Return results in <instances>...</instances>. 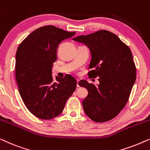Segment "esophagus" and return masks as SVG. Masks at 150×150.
<instances>
[{
    "label": "esophagus",
    "instance_id": "34e87169",
    "mask_svg": "<svg viewBox=\"0 0 150 150\" xmlns=\"http://www.w3.org/2000/svg\"><path fill=\"white\" fill-rule=\"evenodd\" d=\"M77 87H80V85H79V80H77Z\"/></svg>",
    "mask_w": 150,
    "mask_h": 150
}]
</instances>
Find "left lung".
<instances>
[{"mask_svg":"<svg viewBox=\"0 0 150 150\" xmlns=\"http://www.w3.org/2000/svg\"><path fill=\"white\" fill-rule=\"evenodd\" d=\"M73 40L89 48L91 71L88 75L99 78L97 86L85 80L79 82L80 86L88 91L82 102L84 111L95 122L111 120L126 106L136 81L132 52L116 35L106 30L80 35Z\"/></svg>","mask_w":150,"mask_h":150,"instance_id":"obj_1","label":"left lung"}]
</instances>
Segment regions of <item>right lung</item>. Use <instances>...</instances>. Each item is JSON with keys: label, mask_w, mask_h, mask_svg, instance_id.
<instances>
[{"label": "right lung", "mask_w": 150, "mask_h": 150, "mask_svg": "<svg viewBox=\"0 0 150 150\" xmlns=\"http://www.w3.org/2000/svg\"><path fill=\"white\" fill-rule=\"evenodd\" d=\"M76 32L48 25L35 30L18 46L16 79L22 100L28 110L42 120H51L62 112L76 88L71 76L53 81L52 68L58 45Z\"/></svg>", "instance_id": "obj_1"}]
</instances>
